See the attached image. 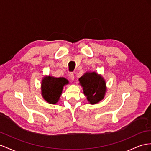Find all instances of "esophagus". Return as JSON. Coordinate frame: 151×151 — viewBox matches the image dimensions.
<instances>
[{"mask_svg":"<svg viewBox=\"0 0 151 151\" xmlns=\"http://www.w3.org/2000/svg\"><path fill=\"white\" fill-rule=\"evenodd\" d=\"M69 76H70V78L71 80H73L75 78V76H74V73H70V75H69Z\"/></svg>","mask_w":151,"mask_h":151,"instance_id":"1","label":"esophagus"}]
</instances>
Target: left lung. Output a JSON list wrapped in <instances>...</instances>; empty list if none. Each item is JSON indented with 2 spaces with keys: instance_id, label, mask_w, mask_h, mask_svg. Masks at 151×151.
Instances as JSON below:
<instances>
[{
  "instance_id": "8db88e82",
  "label": "left lung",
  "mask_w": 151,
  "mask_h": 151,
  "mask_svg": "<svg viewBox=\"0 0 151 151\" xmlns=\"http://www.w3.org/2000/svg\"><path fill=\"white\" fill-rule=\"evenodd\" d=\"M78 80L90 104H96L104 98L107 92L106 82L101 75L96 71H87Z\"/></svg>"
}]
</instances>
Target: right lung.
<instances>
[{
    "mask_svg": "<svg viewBox=\"0 0 151 151\" xmlns=\"http://www.w3.org/2000/svg\"><path fill=\"white\" fill-rule=\"evenodd\" d=\"M69 84V81L64 77L56 78L46 75L41 81V95L43 99L50 104H56L62 95L64 86Z\"/></svg>",
    "mask_w": 151,
    "mask_h": 151,
    "instance_id": "add662e5",
    "label": "right lung"
}]
</instances>
